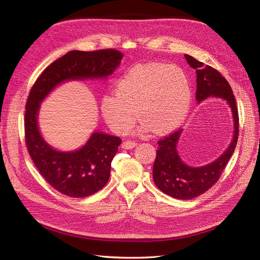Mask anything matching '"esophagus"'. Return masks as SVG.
<instances>
[{
	"label": "esophagus",
	"mask_w": 260,
	"mask_h": 260,
	"mask_svg": "<svg viewBox=\"0 0 260 260\" xmlns=\"http://www.w3.org/2000/svg\"><path fill=\"white\" fill-rule=\"evenodd\" d=\"M136 146H137V143L133 142V141H123L121 144V147L124 149H131Z\"/></svg>",
	"instance_id": "34e87169"
}]
</instances>
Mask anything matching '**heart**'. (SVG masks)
Here are the masks:
<instances>
[{
	"instance_id": "obj_1",
	"label": "heart",
	"mask_w": 260,
	"mask_h": 260,
	"mask_svg": "<svg viewBox=\"0 0 260 260\" xmlns=\"http://www.w3.org/2000/svg\"><path fill=\"white\" fill-rule=\"evenodd\" d=\"M188 77L178 66L149 62L129 69L116 84V94L101 101L104 120L116 133L127 132L137 119L141 132L164 136L183 123L192 104Z\"/></svg>"
}]
</instances>
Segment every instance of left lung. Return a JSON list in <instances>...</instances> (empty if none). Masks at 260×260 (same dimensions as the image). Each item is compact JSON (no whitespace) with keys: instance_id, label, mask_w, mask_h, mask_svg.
<instances>
[{"instance_id":"obj_1","label":"left lung","mask_w":260,"mask_h":260,"mask_svg":"<svg viewBox=\"0 0 260 260\" xmlns=\"http://www.w3.org/2000/svg\"><path fill=\"white\" fill-rule=\"evenodd\" d=\"M184 57L196 70V101L201 103L207 98H217L226 102L233 118V135L231 143L217 159L200 167L184 164L177 151V145L182 130L158 141V149L153 166V179L161 192L178 200H191L205 193L221 176L230 160L238 143L239 114L231 86L218 70L199 61L190 55Z\"/></svg>"}]
</instances>
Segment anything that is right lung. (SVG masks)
I'll return each mask as SVG.
<instances>
[{"label": "right lung", "mask_w": 260, "mask_h": 260, "mask_svg": "<svg viewBox=\"0 0 260 260\" xmlns=\"http://www.w3.org/2000/svg\"><path fill=\"white\" fill-rule=\"evenodd\" d=\"M121 59L122 53L112 49L70 51L45 68L30 90L25 114L29 155L48 183L70 198H85L105 186L121 140L94 131L82 147L70 152L57 151L39 130V109L57 85L72 80L107 79L119 67Z\"/></svg>", "instance_id": "obj_1"}]
</instances>
